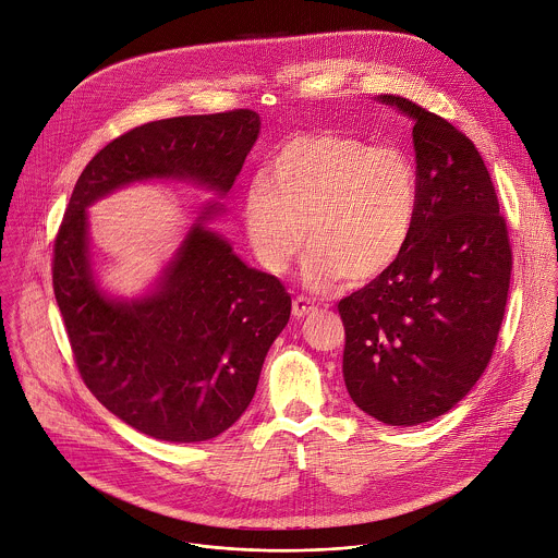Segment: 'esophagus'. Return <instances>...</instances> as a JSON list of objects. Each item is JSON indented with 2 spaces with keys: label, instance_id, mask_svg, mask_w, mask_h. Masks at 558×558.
Returning a JSON list of instances; mask_svg holds the SVG:
<instances>
[{
  "label": "esophagus",
  "instance_id": "esophagus-1",
  "mask_svg": "<svg viewBox=\"0 0 558 558\" xmlns=\"http://www.w3.org/2000/svg\"><path fill=\"white\" fill-rule=\"evenodd\" d=\"M315 311H317V306L311 300H306V298H295L293 300V317L295 319H302V317H306V315H311Z\"/></svg>",
  "mask_w": 558,
  "mask_h": 558
}]
</instances>
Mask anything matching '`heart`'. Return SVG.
<instances>
[{"instance_id": "heart-1", "label": "heart", "mask_w": 558, "mask_h": 558, "mask_svg": "<svg viewBox=\"0 0 558 558\" xmlns=\"http://www.w3.org/2000/svg\"><path fill=\"white\" fill-rule=\"evenodd\" d=\"M418 209V174L403 150L336 131L280 144L241 198L258 263L280 276L306 241V278L317 289L388 271L412 239Z\"/></svg>"}]
</instances>
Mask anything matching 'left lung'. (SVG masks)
<instances>
[{
  "label": "left lung",
  "instance_id": "obj_1",
  "mask_svg": "<svg viewBox=\"0 0 558 558\" xmlns=\"http://www.w3.org/2000/svg\"><path fill=\"white\" fill-rule=\"evenodd\" d=\"M421 209L401 258L338 302L342 377L368 416L412 427L454 408L483 375L505 317L511 245L483 157L448 120L410 99Z\"/></svg>",
  "mask_w": 558,
  "mask_h": 558
}]
</instances>
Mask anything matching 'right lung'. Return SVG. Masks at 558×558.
Wrapping results in <instances>:
<instances>
[{
  "mask_svg": "<svg viewBox=\"0 0 558 558\" xmlns=\"http://www.w3.org/2000/svg\"><path fill=\"white\" fill-rule=\"evenodd\" d=\"M258 131L252 110L131 129L86 166L56 236L53 293L82 379L113 416L155 440L205 442L239 421L289 324L291 295L209 228L223 211L207 203L153 289L113 298L93 269L86 209L142 181H190L226 196Z\"/></svg>",
  "mask_w": 558,
  "mask_h": 558,
  "instance_id": "obj_1",
  "label": "right lung"
}]
</instances>
